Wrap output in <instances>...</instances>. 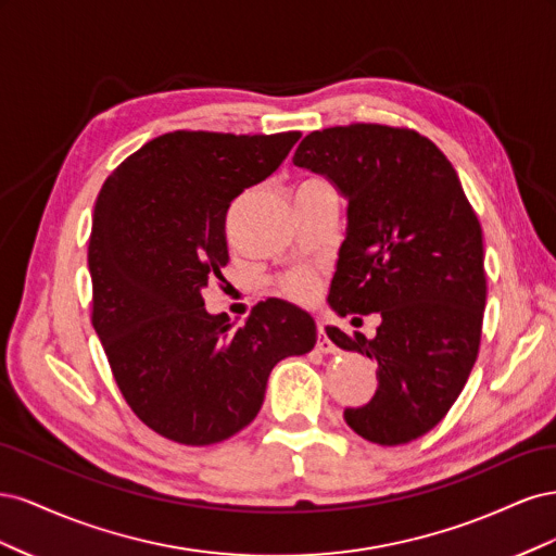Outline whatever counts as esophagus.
I'll return each mask as SVG.
<instances>
[{"mask_svg": "<svg viewBox=\"0 0 556 556\" xmlns=\"http://www.w3.org/2000/svg\"><path fill=\"white\" fill-rule=\"evenodd\" d=\"M315 348H317V352H333L336 350V345L327 339V333H325V327H323V323H317V343H315Z\"/></svg>", "mask_w": 556, "mask_h": 556, "instance_id": "34e87169", "label": "esophagus"}]
</instances>
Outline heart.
<instances>
[{"label": "heart", "instance_id": "heart-1", "mask_svg": "<svg viewBox=\"0 0 556 556\" xmlns=\"http://www.w3.org/2000/svg\"><path fill=\"white\" fill-rule=\"evenodd\" d=\"M280 290L296 301H306L317 290V278L311 271H292L280 280Z\"/></svg>", "mask_w": 556, "mask_h": 556}]
</instances>
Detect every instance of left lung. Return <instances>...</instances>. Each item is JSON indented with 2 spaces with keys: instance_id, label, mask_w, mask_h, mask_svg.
<instances>
[{
  "instance_id": "left-lung-1",
  "label": "left lung",
  "mask_w": 556,
  "mask_h": 556,
  "mask_svg": "<svg viewBox=\"0 0 556 556\" xmlns=\"http://www.w3.org/2000/svg\"><path fill=\"white\" fill-rule=\"evenodd\" d=\"M292 162L348 197L331 308L382 317L374 339L327 329L336 345L378 364L374 399L345 408V422L378 445L410 443L447 415L478 359L486 301L478 215L441 148L408 127L311 131Z\"/></svg>"
}]
</instances>
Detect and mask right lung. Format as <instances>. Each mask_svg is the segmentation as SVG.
<instances>
[{"instance_id":"1","label":"right lung","mask_w":556,"mask_h":556,"mask_svg":"<svg viewBox=\"0 0 556 556\" xmlns=\"http://www.w3.org/2000/svg\"><path fill=\"white\" fill-rule=\"evenodd\" d=\"M301 131L178 129L148 141L97 197L92 327L127 406L180 445H213L257 417L271 368L315 345L313 317L266 299L233 329L201 290L229 262L231 201L271 176Z\"/></svg>"}]
</instances>
